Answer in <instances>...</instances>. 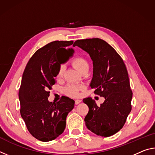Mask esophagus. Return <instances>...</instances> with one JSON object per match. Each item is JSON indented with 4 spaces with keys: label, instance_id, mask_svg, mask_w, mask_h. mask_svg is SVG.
<instances>
[{
    "label": "esophagus",
    "instance_id": "esophagus-1",
    "mask_svg": "<svg viewBox=\"0 0 155 155\" xmlns=\"http://www.w3.org/2000/svg\"><path fill=\"white\" fill-rule=\"evenodd\" d=\"M81 101H81V100L77 99V100H76V101H75V104H78L81 103Z\"/></svg>",
    "mask_w": 155,
    "mask_h": 155
}]
</instances>
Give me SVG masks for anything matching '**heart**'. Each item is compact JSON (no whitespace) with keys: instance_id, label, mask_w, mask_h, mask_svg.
I'll return each instance as SVG.
<instances>
[{"instance_id":"b5f03b06","label":"heart","mask_w":155,"mask_h":155,"mask_svg":"<svg viewBox=\"0 0 155 155\" xmlns=\"http://www.w3.org/2000/svg\"><path fill=\"white\" fill-rule=\"evenodd\" d=\"M72 64L74 66L77 68L78 71L81 72L84 68L89 67V64L86 60L83 58V57H77L74 59H73ZM65 71V65H60L58 69V71L57 73V78H61L64 75ZM83 85H68L65 88V91L68 95L71 96H77L78 95L79 90H83Z\"/></svg>"}]
</instances>
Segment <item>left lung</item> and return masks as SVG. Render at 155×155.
<instances>
[{"instance_id": "8db88e82", "label": "left lung", "mask_w": 155, "mask_h": 155, "mask_svg": "<svg viewBox=\"0 0 155 155\" xmlns=\"http://www.w3.org/2000/svg\"><path fill=\"white\" fill-rule=\"evenodd\" d=\"M74 44L90 55L93 62L90 86L105 99L101 106L91 97L83 100L89 107L85 126L97 135L109 137L123 127L131 111L133 93L127 68L121 57L103 40H80Z\"/></svg>"}]
</instances>
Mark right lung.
Here are the masks:
<instances>
[{
  "label": "right lung",
  "mask_w": 155,
  "mask_h": 155,
  "mask_svg": "<svg viewBox=\"0 0 155 155\" xmlns=\"http://www.w3.org/2000/svg\"><path fill=\"white\" fill-rule=\"evenodd\" d=\"M73 41H54L38 50L23 72L19 93L20 114L28 131L41 141H52L64 132L68 114L74 101L63 96L57 103L50 102L51 86L55 84L61 58L73 57L74 50L68 48Z\"/></svg>",
  "instance_id": "add662e5"
}]
</instances>
